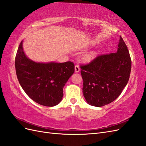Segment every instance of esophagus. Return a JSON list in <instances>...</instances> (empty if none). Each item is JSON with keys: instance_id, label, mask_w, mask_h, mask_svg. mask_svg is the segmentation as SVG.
<instances>
[{"instance_id": "1", "label": "esophagus", "mask_w": 146, "mask_h": 146, "mask_svg": "<svg viewBox=\"0 0 146 146\" xmlns=\"http://www.w3.org/2000/svg\"><path fill=\"white\" fill-rule=\"evenodd\" d=\"M74 70H75V72L76 73H78L80 71V66L76 65H75V66H74Z\"/></svg>"}]
</instances>
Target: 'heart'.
<instances>
[{"label":"heart","mask_w":146,"mask_h":146,"mask_svg":"<svg viewBox=\"0 0 146 146\" xmlns=\"http://www.w3.org/2000/svg\"><path fill=\"white\" fill-rule=\"evenodd\" d=\"M92 56V54H89L86 55V59H90Z\"/></svg>","instance_id":"1"}]
</instances>
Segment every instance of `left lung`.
Returning a JSON list of instances; mask_svg holds the SVG:
<instances>
[{
  "label": "left lung",
  "instance_id": "obj_1",
  "mask_svg": "<svg viewBox=\"0 0 146 146\" xmlns=\"http://www.w3.org/2000/svg\"><path fill=\"white\" fill-rule=\"evenodd\" d=\"M82 93L90 105L101 107L117 98L129 80L131 60L128 49L120 36L117 52L99 55L81 65Z\"/></svg>",
  "mask_w": 146,
  "mask_h": 146
}]
</instances>
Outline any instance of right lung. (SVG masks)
Segmentation results:
<instances>
[{"instance_id": "obj_1", "label": "right lung", "mask_w": 146, "mask_h": 146, "mask_svg": "<svg viewBox=\"0 0 146 146\" xmlns=\"http://www.w3.org/2000/svg\"><path fill=\"white\" fill-rule=\"evenodd\" d=\"M16 73L19 84L32 100L41 105L54 106L63 97V88L74 72L72 62L37 63L24 54L23 41L15 57Z\"/></svg>"}]
</instances>
